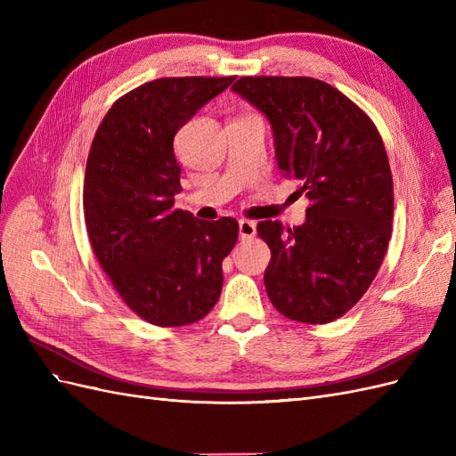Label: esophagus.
<instances>
[{
  "label": "esophagus",
  "mask_w": 456,
  "mask_h": 456,
  "mask_svg": "<svg viewBox=\"0 0 456 456\" xmlns=\"http://www.w3.org/2000/svg\"><path fill=\"white\" fill-rule=\"evenodd\" d=\"M256 233V224L253 223V220H247V218H241L240 220V238L241 240H249L253 238Z\"/></svg>",
  "instance_id": "34e87169"
}]
</instances>
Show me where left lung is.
I'll list each match as a JSON object with an SVG mask.
<instances>
[{
    "label": "left lung",
    "mask_w": 456,
    "mask_h": 456,
    "mask_svg": "<svg viewBox=\"0 0 456 456\" xmlns=\"http://www.w3.org/2000/svg\"><path fill=\"white\" fill-rule=\"evenodd\" d=\"M232 91L260 110L273 131L281 175L308 198L302 226L262 220L272 251L266 293L280 314L329 323L360 300L392 238L394 183L388 156L363 110L314 77H240Z\"/></svg>",
    "instance_id": "obj_1"
}]
</instances>
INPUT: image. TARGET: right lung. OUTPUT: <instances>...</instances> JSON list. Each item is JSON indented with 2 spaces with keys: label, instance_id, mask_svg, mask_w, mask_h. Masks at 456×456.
<instances>
[{
  "label": "right lung",
  "instance_id": "1",
  "mask_svg": "<svg viewBox=\"0 0 456 456\" xmlns=\"http://www.w3.org/2000/svg\"><path fill=\"white\" fill-rule=\"evenodd\" d=\"M233 79L148 81L118 99L94 133L84 184L89 241L118 295L151 325L196 323L223 291L240 224L175 209L183 188L173 141Z\"/></svg>",
  "mask_w": 456,
  "mask_h": 456
}]
</instances>
